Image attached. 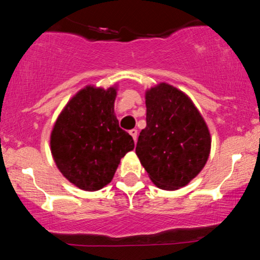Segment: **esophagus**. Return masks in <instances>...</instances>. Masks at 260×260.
I'll return each mask as SVG.
<instances>
[{
	"instance_id": "esophagus-1",
	"label": "esophagus",
	"mask_w": 260,
	"mask_h": 260,
	"mask_svg": "<svg viewBox=\"0 0 260 260\" xmlns=\"http://www.w3.org/2000/svg\"><path fill=\"white\" fill-rule=\"evenodd\" d=\"M129 135L133 137L135 142H137V136H138V131H137V129H131L129 131Z\"/></svg>"
}]
</instances>
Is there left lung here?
<instances>
[{
    "label": "left lung",
    "mask_w": 260,
    "mask_h": 260,
    "mask_svg": "<svg viewBox=\"0 0 260 260\" xmlns=\"http://www.w3.org/2000/svg\"><path fill=\"white\" fill-rule=\"evenodd\" d=\"M145 106L147 127L139 133L137 155L158 187L185 186L209 158L207 125L191 100L168 84L147 91Z\"/></svg>",
    "instance_id": "1"
}]
</instances>
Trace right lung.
Listing matches in <instances>:
<instances>
[{
  "label": "right lung",
  "instance_id": "right-lung-1",
  "mask_svg": "<svg viewBox=\"0 0 260 260\" xmlns=\"http://www.w3.org/2000/svg\"><path fill=\"white\" fill-rule=\"evenodd\" d=\"M115 99L113 87L84 88L70 100L51 132L56 167L82 190L96 191L110 184L121 158L135 148L116 118Z\"/></svg>",
  "mask_w": 260,
  "mask_h": 260
}]
</instances>
